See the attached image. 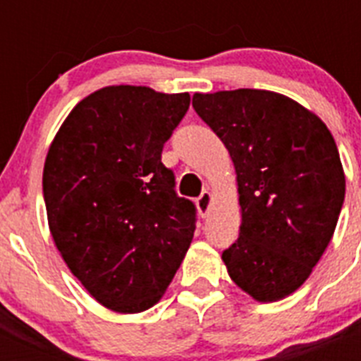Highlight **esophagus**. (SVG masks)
I'll return each mask as SVG.
<instances>
[{"instance_id": "esophagus-1", "label": "esophagus", "mask_w": 361, "mask_h": 361, "mask_svg": "<svg viewBox=\"0 0 361 361\" xmlns=\"http://www.w3.org/2000/svg\"><path fill=\"white\" fill-rule=\"evenodd\" d=\"M212 200H213V197L209 191H202L199 199H197V208H199V213L202 216H206L209 213V208H212Z\"/></svg>"}]
</instances>
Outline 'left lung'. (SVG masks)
I'll return each mask as SVG.
<instances>
[{
    "mask_svg": "<svg viewBox=\"0 0 361 361\" xmlns=\"http://www.w3.org/2000/svg\"><path fill=\"white\" fill-rule=\"evenodd\" d=\"M193 108L237 171L242 224L222 253L229 276L258 302L291 295L324 255L345 199L333 135L314 114L275 92L195 94Z\"/></svg>",
    "mask_w": 361,
    "mask_h": 361,
    "instance_id": "left-lung-1",
    "label": "left lung"
}]
</instances>
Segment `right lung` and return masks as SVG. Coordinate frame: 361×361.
Wrapping results in <instances>:
<instances>
[{"instance_id":"1","label":"right lung","mask_w":361,"mask_h":361,"mask_svg":"<svg viewBox=\"0 0 361 361\" xmlns=\"http://www.w3.org/2000/svg\"><path fill=\"white\" fill-rule=\"evenodd\" d=\"M190 94L106 86L57 132L43 197L57 250L99 304L141 312L157 304L195 233L197 208L161 161Z\"/></svg>"}]
</instances>
